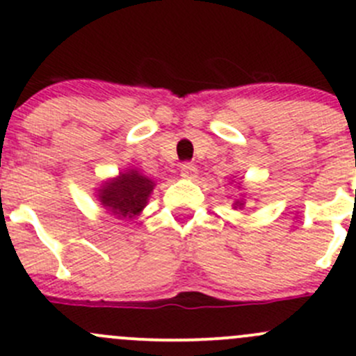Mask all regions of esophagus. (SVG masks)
I'll return each mask as SVG.
<instances>
[{"label": "esophagus", "instance_id": "34e87169", "mask_svg": "<svg viewBox=\"0 0 356 356\" xmlns=\"http://www.w3.org/2000/svg\"><path fill=\"white\" fill-rule=\"evenodd\" d=\"M181 175L186 179H196L198 177V168H196L195 163L186 161V163L181 165Z\"/></svg>", "mask_w": 356, "mask_h": 356}]
</instances>
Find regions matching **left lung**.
I'll return each mask as SVG.
<instances>
[{"label":"left lung","instance_id":"left-lung-1","mask_svg":"<svg viewBox=\"0 0 356 356\" xmlns=\"http://www.w3.org/2000/svg\"><path fill=\"white\" fill-rule=\"evenodd\" d=\"M234 208H236V210H243V208H245V200H236L234 201Z\"/></svg>","mask_w":356,"mask_h":356}]
</instances>
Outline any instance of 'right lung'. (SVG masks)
Wrapping results in <instances>:
<instances>
[{
  "mask_svg": "<svg viewBox=\"0 0 356 356\" xmlns=\"http://www.w3.org/2000/svg\"><path fill=\"white\" fill-rule=\"evenodd\" d=\"M155 189V181L143 175L136 168H127L117 177L103 182L98 189V200L113 217L136 218L148 203Z\"/></svg>",
  "mask_w": 356,
  "mask_h": 356,
  "instance_id": "right-lung-1",
  "label": "right lung"
}]
</instances>
